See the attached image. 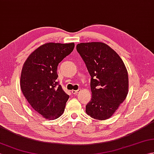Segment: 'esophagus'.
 <instances>
[{
  "instance_id": "34e87169",
  "label": "esophagus",
  "mask_w": 154,
  "mask_h": 154,
  "mask_svg": "<svg viewBox=\"0 0 154 154\" xmlns=\"http://www.w3.org/2000/svg\"><path fill=\"white\" fill-rule=\"evenodd\" d=\"M81 91V89H77V90H72V93L73 94H77V93H79Z\"/></svg>"
}]
</instances>
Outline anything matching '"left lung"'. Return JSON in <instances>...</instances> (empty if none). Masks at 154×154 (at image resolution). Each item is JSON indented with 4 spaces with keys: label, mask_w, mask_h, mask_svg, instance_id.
I'll use <instances>...</instances> for the list:
<instances>
[{
    "label": "left lung",
    "mask_w": 154,
    "mask_h": 154,
    "mask_svg": "<svg viewBox=\"0 0 154 154\" xmlns=\"http://www.w3.org/2000/svg\"><path fill=\"white\" fill-rule=\"evenodd\" d=\"M76 48L91 77L92 98L86 112L94 119H109L128 93L125 65L115 51L102 42L80 43Z\"/></svg>",
    "instance_id": "obj_1"
}]
</instances>
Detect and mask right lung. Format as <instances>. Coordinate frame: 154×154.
I'll list each match as a JSON object with an SVG mask.
<instances>
[{
  "mask_svg": "<svg viewBox=\"0 0 154 154\" xmlns=\"http://www.w3.org/2000/svg\"><path fill=\"white\" fill-rule=\"evenodd\" d=\"M74 43H47L29 55L20 76L22 92L35 112L48 120L63 113L69 96L57 81V65L73 51Z\"/></svg>",
  "mask_w": 154,
  "mask_h": 154,
  "instance_id": "obj_1",
  "label": "right lung"
}]
</instances>
